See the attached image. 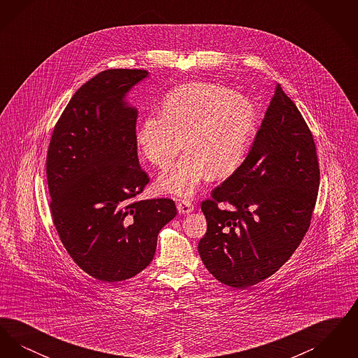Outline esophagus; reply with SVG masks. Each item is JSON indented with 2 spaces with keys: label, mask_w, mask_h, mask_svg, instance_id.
Segmentation results:
<instances>
[{
  "label": "esophagus",
  "mask_w": 358,
  "mask_h": 358,
  "mask_svg": "<svg viewBox=\"0 0 358 358\" xmlns=\"http://www.w3.org/2000/svg\"><path fill=\"white\" fill-rule=\"evenodd\" d=\"M177 209H178V213L187 215V213L193 212L194 206L192 204V201H189V200H180L178 204H177Z\"/></svg>",
  "instance_id": "obj_1"
}]
</instances>
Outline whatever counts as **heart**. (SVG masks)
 <instances>
[{"mask_svg": "<svg viewBox=\"0 0 358 358\" xmlns=\"http://www.w3.org/2000/svg\"><path fill=\"white\" fill-rule=\"evenodd\" d=\"M255 104L234 90L215 83H190L168 95L162 113L150 114L136 130V143L155 166L165 169L187 152L157 187L192 197L210 178L231 176L244 161L255 127Z\"/></svg>", "mask_w": 358, "mask_h": 358, "instance_id": "1", "label": "heart"}]
</instances>
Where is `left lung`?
I'll return each instance as SVG.
<instances>
[{
  "mask_svg": "<svg viewBox=\"0 0 358 358\" xmlns=\"http://www.w3.org/2000/svg\"><path fill=\"white\" fill-rule=\"evenodd\" d=\"M318 187L311 131L278 85L250 153L201 204L208 229L199 254L208 271L236 289L276 273L310 227Z\"/></svg>",
  "mask_w": 358,
  "mask_h": 358,
  "instance_id": "1",
  "label": "left lung"
}]
</instances>
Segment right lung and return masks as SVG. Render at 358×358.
<instances>
[{
  "instance_id": "right-lung-1",
  "label": "right lung",
  "mask_w": 358,
  "mask_h": 358,
  "mask_svg": "<svg viewBox=\"0 0 358 358\" xmlns=\"http://www.w3.org/2000/svg\"><path fill=\"white\" fill-rule=\"evenodd\" d=\"M146 69H107L71 98L47 154L52 219L69 256L92 278L120 282L153 260L169 199L136 201L149 182L136 154L138 111L126 101Z\"/></svg>"
}]
</instances>
